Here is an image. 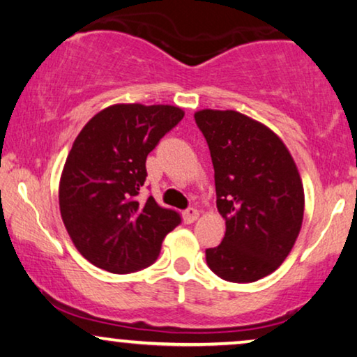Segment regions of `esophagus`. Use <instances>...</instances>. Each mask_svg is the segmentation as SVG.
Returning <instances> with one entry per match:
<instances>
[{
  "label": "esophagus",
  "instance_id": "1",
  "mask_svg": "<svg viewBox=\"0 0 357 357\" xmlns=\"http://www.w3.org/2000/svg\"><path fill=\"white\" fill-rule=\"evenodd\" d=\"M199 218V210L197 208H188V210H184L183 212V220H184V223H194L195 220Z\"/></svg>",
  "mask_w": 357,
  "mask_h": 357
}]
</instances>
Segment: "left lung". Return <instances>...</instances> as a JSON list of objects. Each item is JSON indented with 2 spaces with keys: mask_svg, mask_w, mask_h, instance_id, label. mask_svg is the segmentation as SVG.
Segmentation results:
<instances>
[{
  "mask_svg": "<svg viewBox=\"0 0 357 357\" xmlns=\"http://www.w3.org/2000/svg\"><path fill=\"white\" fill-rule=\"evenodd\" d=\"M195 124L208 144L218 212L227 233L205 250L220 278L252 283L275 272L293 249L304 217V188L277 134L233 109H202Z\"/></svg>",
  "mask_w": 357,
  "mask_h": 357,
  "instance_id": "left-lung-1",
  "label": "left lung"
}]
</instances>
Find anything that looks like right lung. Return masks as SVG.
Instances as JSON below:
<instances>
[{
	"mask_svg": "<svg viewBox=\"0 0 357 357\" xmlns=\"http://www.w3.org/2000/svg\"><path fill=\"white\" fill-rule=\"evenodd\" d=\"M184 118L172 105H113L95 114L74 140L59 181V210L77 250L95 267L130 273L152 265L176 210L139 202L145 160Z\"/></svg>",
	"mask_w": 357,
	"mask_h": 357,
	"instance_id": "right-lung-1",
	"label": "right lung"
}]
</instances>
